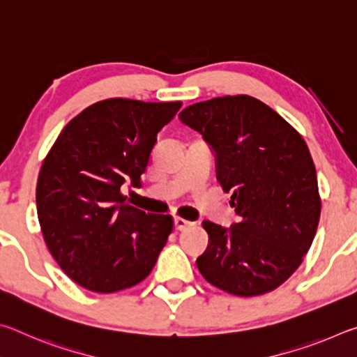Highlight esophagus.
Listing matches in <instances>:
<instances>
[{
  "instance_id": "1",
  "label": "esophagus",
  "mask_w": 357,
  "mask_h": 357,
  "mask_svg": "<svg viewBox=\"0 0 357 357\" xmlns=\"http://www.w3.org/2000/svg\"><path fill=\"white\" fill-rule=\"evenodd\" d=\"M190 225H192V222L181 219V217H174V228H176L178 231H183V229H185L187 227H190Z\"/></svg>"
}]
</instances>
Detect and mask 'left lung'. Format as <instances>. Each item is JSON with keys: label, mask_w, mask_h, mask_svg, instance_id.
Masks as SVG:
<instances>
[{"label": "left lung", "mask_w": 357, "mask_h": 357, "mask_svg": "<svg viewBox=\"0 0 357 357\" xmlns=\"http://www.w3.org/2000/svg\"><path fill=\"white\" fill-rule=\"evenodd\" d=\"M179 119L202 134L222 189L239 220H204L209 243L197 266L211 285L234 296L280 287L315 238L321 200L309 148L279 113L250 96L184 108Z\"/></svg>", "instance_id": "obj_1"}]
</instances>
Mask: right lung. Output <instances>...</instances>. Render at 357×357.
Here are the masks:
<instances>
[{
	"label": "right lung",
	"instance_id": "1",
	"mask_svg": "<svg viewBox=\"0 0 357 357\" xmlns=\"http://www.w3.org/2000/svg\"><path fill=\"white\" fill-rule=\"evenodd\" d=\"M181 102L107 99L66 126L42 164L36 204L52 257L78 285L114 293L146 279L173 229L172 215L126 203L140 185L157 134Z\"/></svg>",
	"mask_w": 357,
	"mask_h": 357
}]
</instances>
